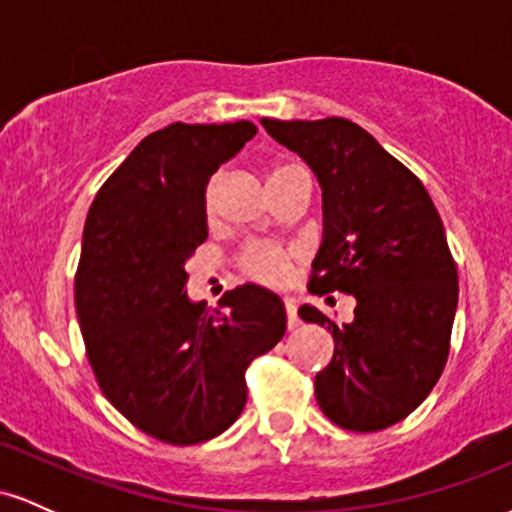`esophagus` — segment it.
Masks as SVG:
<instances>
[{"instance_id":"1","label":"esophagus","mask_w":512,"mask_h":512,"mask_svg":"<svg viewBox=\"0 0 512 512\" xmlns=\"http://www.w3.org/2000/svg\"><path fill=\"white\" fill-rule=\"evenodd\" d=\"M284 308H286V325H289V330H296V327L301 325V320H298L296 301H293V298H286Z\"/></svg>"}]
</instances>
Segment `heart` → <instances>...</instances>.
Returning a JSON list of instances; mask_svg holds the SVG:
<instances>
[{"label": "heart", "mask_w": 512, "mask_h": 512, "mask_svg": "<svg viewBox=\"0 0 512 512\" xmlns=\"http://www.w3.org/2000/svg\"><path fill=\"white\" fill-rule=\"evenodd\" d=\"M293 166H276L272 170V180L284 175L286 170H291ZM219 190H221V173L211 175L207 187H204V211L211 214L216 209V199H219ZM291 264H293V252L281 248V245L274 243H255L250 248L243 250L240 255V267L243 272L250 276V279L260 281V284L267 286H279L289 279L291 274Z\"/></svg>", "instance_id": "heart-1"}]
</instances>
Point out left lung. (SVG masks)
I'll list each match as a JSON object with an SVG mask.
<instances>
[{
	"mask_svg": "<svg viewBox=\"0 0 512 512\" xmlns=\"http://www.w3.org/2000/svg\"><path fill=\"white\" fill-rule=\"evenodd\" d=\"M260 122L322 187L325 231L308 291L356 298L349 325L313 305L298 310L334 339L330 366L315 375L317 404L346 431H383L424 402L448 361L460 289L443 221L424 182L356 122Z\"/></svg>",
	"mask_w": 512,
	"mask_h": 512,
	"instance_id": "8db88e82",
	"label": "left lung"
}]
</instances>
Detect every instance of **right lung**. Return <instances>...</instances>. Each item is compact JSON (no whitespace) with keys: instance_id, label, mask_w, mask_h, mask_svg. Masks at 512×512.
<instances>
[{"instance_id":"1","label":"right lung","mask_w":512,"mask_h":512,"mask_svg":"<svg viewBox=\"0 0 512 512\" xmlns=\"http://www.w3.org/2000/svg\"><path fill=\"white\" fill-rule=\"evenodd\" d=\"M255 134L248 120L158 129L86 216L74 301L88 363L129 424L170 445L226 431L252 358L286 332L284 303L262 286L226 291L211 313L185 293V262L209 236L204 187Z\"/></svg>"}]
</instances>
